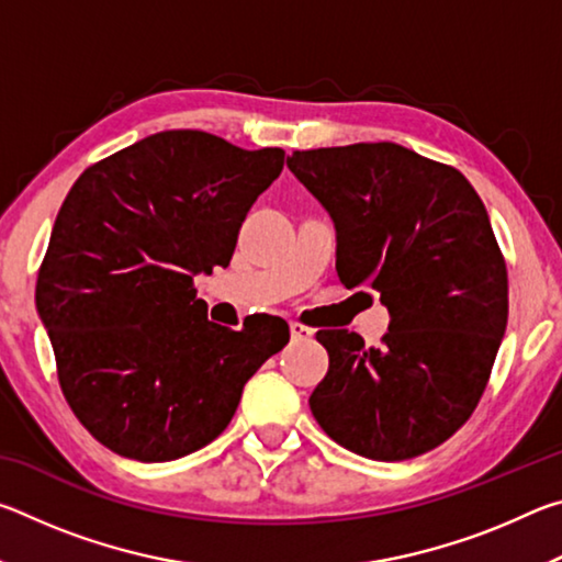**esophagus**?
I'll use <instances>...</instances> for the list:
<instances>
[{
	"instance_id": "esophagus-1",
	"label": "esophagus",
	"mask_w": 562,
	"mask_h": 562,
	"mask_svg": "<svg viewBox=\"0 0 562 562\" xmlns=\"http://www.w3.org/2000/svg\"><path fill=\"white\" fill-rule=\"evenodd\" d=\"M290 335H292L294 341H297V339H312V335H315V331H312L310 327L300 325V322H290Z\"/></svg>"
}]
</instances>
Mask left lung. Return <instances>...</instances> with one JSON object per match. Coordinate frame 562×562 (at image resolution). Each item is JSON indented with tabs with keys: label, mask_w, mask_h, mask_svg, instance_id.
Instances as JSON below:
<instances>
[{
	"label": "left lung",
	"mask_w": 562,
	"mask_h": 562,
	"mask_svg": "<svg viewBox=\"0 0 562 562\" xmlns=\"http://www.w3.org/2000/svg\"><path fill=\"white\" fill-rule=\"evenodd\" d=\"M294 178L337 231L345 288L392 315L382 349L319 329L329 369L310 408L329 439L374 461L436 449L469 422L508 322V272L486 207L459 170L398 144L294 150Z\"/></svg>",
	"instance_id": "obj_1"
}]
</instances>
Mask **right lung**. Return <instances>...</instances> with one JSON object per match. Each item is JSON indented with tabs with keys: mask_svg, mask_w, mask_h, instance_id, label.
Instances as JSON below:
<instances>
[{
	"mask_svg": "<svg viewBox=\"0 0 562 562\" xmlns=\"http://www.w3.org/2000/svg\"><path fill=\"white\" fill-rule=\"evenodd\" d=\"M284 166L205 131H160L83 170L36 280L61 392L113 453L173 461L231 424L243 386L290 341L280 317L207 319L195 274L227 268L247 211Z\"/></svg>",
	"mask_w": 562,
	"mask_h": 562,
	"instance_id": "obj_1",
	"label": "right lung"
}]
</instances>
